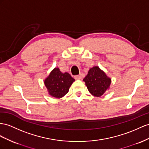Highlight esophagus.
<instances>
[{"mask_svg": "<svg viewBox=\"0 0 149 149\" xmlns=\"http://www.w3.org/2000/svg\"><path fill=\"white\" fill-rule=\"evenodd\" d=\"M75 79H81V75H75Z\"/></svg>", "mask_w": 149, "mask_h": 149, "instance_id": "1", "label": "esophagus"}]
</instances>
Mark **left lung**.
<instances>
[{"mask_svg":"<svg viewBox=\"0 0 149 149\" xmlns=\"http://www.w3.org/2000/svg\"><path fill=\"white\" fill-rule=\"evenodd\" d=\"M83 81L85 82L90 93L96 97L101 96L111 84V79L98 67L90 68Z\"/></svg>","mask_w":149,"mask_h":149,"instance_id":"1","label":"left lung"}]
</instances>
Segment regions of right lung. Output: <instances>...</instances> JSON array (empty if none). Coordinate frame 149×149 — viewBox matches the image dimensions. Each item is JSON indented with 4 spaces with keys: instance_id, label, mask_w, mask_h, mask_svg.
I'll return each instance as SVG.
<instances>
[{
    "instance_id": "add662e5",
    "label": "right lung",
    "mask_w": 149,
    "mask_h": 149,
    "mask_svg": "<svg viewBox=\"0 0 149 149\" xmlns=\"http://www.w3.org/2000/svg\"><path fill=\"white\" fill-rule=\"evenodd\" d=\"M75 79L67 72L62 73L58 68H55L45 79V84L51 96L61 98L68 93Z\"/></svg>"
}]
</instances>
